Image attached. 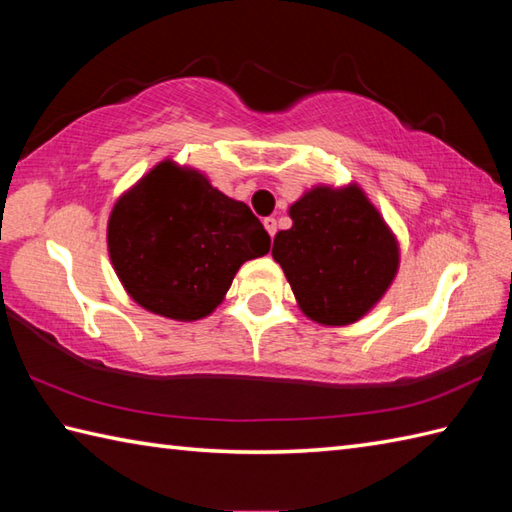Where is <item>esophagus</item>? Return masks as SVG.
Wrapping results in <instances>:
<instances>
[{
    "instance_id": "34e87169",
    "label": "esophagus",
    "mask_w": 512,
    "mask_h": 512,
    "mask_svg": "<svg viewBox=\"0 0 512 512\" xmlns=\"http://www.w3.org/2000/svg\"><path fill=\"white\" fill-rule=\"evenodd\" d=\"M264 228H266L270 237H275V233H277V220H275V217H266Z\"/></svg>"
}]
</instances>
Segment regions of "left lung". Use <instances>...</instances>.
Wrapping results in <instances>:
<instances>
[{"instance_id":"8db88e82","label":"left lung","mask_w":512,"mask_h":512,"mask_svg":"<svg viewBox=\"0 0 512 512\" xmlns=\"http://www.w3.org/2000/svg\"><path fill=\"white\" fill-rule=\"evenodd\" d=\"M292 228L275 235L301 312L321 325H350L383 299L400 264L396 235L358 184L314 187L290 206Z\"/></svg>"}]
</instances>
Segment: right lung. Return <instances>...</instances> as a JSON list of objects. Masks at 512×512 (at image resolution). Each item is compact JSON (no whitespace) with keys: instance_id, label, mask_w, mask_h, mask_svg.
<instances>
[{"instance_id":"right-lung-1","label":"right lung","mask_w":512,"mask_h":512,"mask_svg":"<svg viewBox=\"0 0 512 512\" xmlns=\"http://www.w3.org/2000/svg\"><path fill=\"white\" fill-rule=\"evenodd\" d=\"M107 250L138 306L198 321L220 306L239 266L268 253L270 235L204 173L162 160L116 200Z\"/></svg>"}]
</instances>
